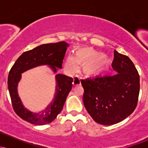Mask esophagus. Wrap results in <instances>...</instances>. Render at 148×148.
<instances>
[{"label": "esophagus", "instance_id": "esophagus-1", "mask_svg": "<svg viewBox=\"0 0 148 148\" xmlns=\"http://www.w3.org/2000/svg\"><path fill=\"white\" fill-rule=\"evenodd\" d=\"M81 84V77L79 76H76L74 77V81H73V85L74 86H78Z\"/></svg>", "mask_w": 148, "mask_h": 148}]
</instances>
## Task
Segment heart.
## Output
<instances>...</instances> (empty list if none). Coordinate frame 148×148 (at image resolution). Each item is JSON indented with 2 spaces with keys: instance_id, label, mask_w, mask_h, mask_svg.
Returning a JSON list of instances; mask_svg holds the SVG:
<instances>
[{
  "instance_id": "b5f03b06",
  "label": "heart",
  "mask_w": 148,
  "mask_h": 148,
  "mask_svg": "<svg viewBox=\"0 0 148 148\" xmlns=\"http://www.w3.org/2000/svg\"><path fill=\"white\" fill-rule=\"evenodd\" d=\"M98 53L91 48L81 49L77 56L69 54L64 63L65 71L68 74H74L79 70L81 63H84L90 59L85 66V71L88 74H96L103 67L105 62L103 58L97 56Z\"/></svg>"
}]
</instances>
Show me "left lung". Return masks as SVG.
<instances>
[{
  "label": "left lung",
  "mask_w": 148,
  "mask_h": 148,
  "mask_svg": "<svg viewBox=\"0 0 148 148\" xmlns=\"http://www.w3.org/2000/svg\"><path fill=\"white\" fill-rule=\"evenodd\" d=\"M114 74L81 80L84 106L96 123L112 125L133 113L138 103L140 77L132 61L114 51Z\"/></svg>",
  "instance_id": "1"
}]
</instances>
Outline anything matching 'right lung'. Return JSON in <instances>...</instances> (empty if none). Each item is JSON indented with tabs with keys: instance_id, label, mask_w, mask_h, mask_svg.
<instances>
[{
	"instance_id": "1",
	"label": "right lung",
	"mask_w": 148,
	"mask_h": 148,
	"mask_svg": "<svg viewBox=\"0 0 148 148\" xmlns=\"http://www.w3.org/2000/svg\"><path fill=\"white\" fill-rule=\"evenodd\" d=\"M69 44L65 42L42 45L25 51L16 60L9 72L8 90L15 113L20 118L36 125L51 123L63 108L66 98L72 88L73 79L61 74H56V92L52 101L42 111L33 112L23 106L18 95V84L22 73L34 67L48 65L54 73L62 69V60Z\"/></svg>"
}]
</instances>
